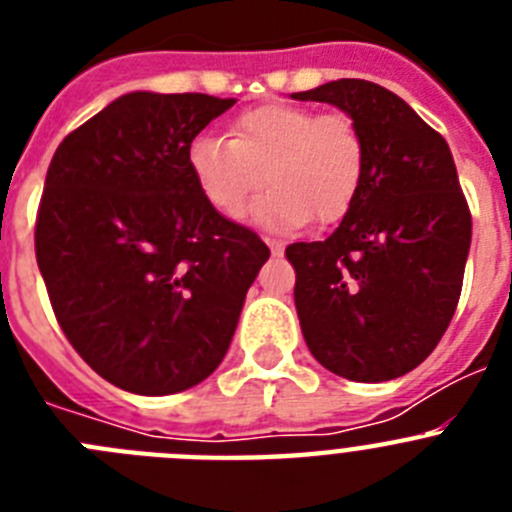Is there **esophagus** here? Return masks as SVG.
<instances>
[{
  "instance_id": "34e87169",
  "label": "esophagus",
  "mask_w": 512,
  "mask_h": 512,
  "mask_svg": "<svg viewBox=\"0 0 512 512\" xmlns=\"http://www.w3.org/2000/svg\"><path fill=\"white\" fill-rule=\"evenodd\" d=\"M266 246L271 248V253H274V256H282V253H284V243L282 241H271V238H266Z\"/></svg>"
}]
</instances>
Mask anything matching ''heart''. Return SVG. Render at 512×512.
I'll use <instances>...</instances> for the list:
<instances>
[{
  "label": "heart",
  "instance_id": "1",
  "mask_svg": "<svg viewBox=\"0 0 512 512\" xmlns=\"http://www.w3.org/2000/svg\"><path fill=\"white\" fill-rule=\"evenodd\" d=\"M187 166L200 194L220 215L238 217L259 192L251 220L289 233L315 220L336 223L351 210L364 179L366 151L359 130L343 115H318L297 104L269 102L241 112L230 138L197 135Z\"/></svg>",
  "mask_w": 512,
  "mask_h": 512
}]
</instances>
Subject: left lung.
I'll use <instances>...</instances> for the list:
<instances>
[{"label":"left lung","instance_id":"obj_1","mask_svg":"<svg viewBox=\"0 0 512 512\" xmlns=\"http://www.w3.org/2000/svg\"><path fill=\"white\" fill-rule=\"evenodd\" d=\"M292 99L346 112L366 151L359 197L341 225L325 241L287 248L302 336L338 377H402L449 328L472 243L449 143L374 81H328Z\"/></svg>","mask_w":512,"mask_h":512}]
</instances>
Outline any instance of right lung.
I'll list each match as a JSON object with an SVG mask.
<instances>
[{"mask_svg":"<svg viewBox=\"0 0 512 512\" xmlns=\"http://www.w3.org/2000/svg\"><path fill=\"white\" fill-rule=\"evenodd\" d=\"M235 99L130 92L58 146L35 256L53 312L99 377L174 395L228 354L269 248L194 184L187 148Z\"/></svg>","mask_w":512,"mask_h":512,"instance_id":"obj_1","label":"right lung"}]
</instances>
